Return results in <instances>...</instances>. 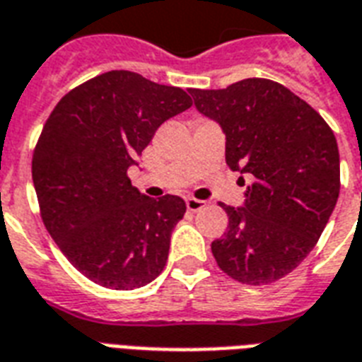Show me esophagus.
<instances>
[{"label":"esophagus","mask_w":362,"mask_h":362,"mask_svg":"<svg viewBox=\"0 0 362 362\" xmlns=\"http://www.w3.org/2000/svg\"><path fill=\"white\" fill-rule=\"evenodd\" d=\"M185 202H187V209L192 213L200 211V209H204V207H206V202L198 200V198H187Z\"/></svg>","instance_id":"obj_1"}]
</instances>
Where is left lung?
<instances>
[{"mask_svg": "<svg viewBox=\"0 0 362 362\" xmlns=\"http://www.w3.org/2000/svg\"><path fill=\"white\" fill-rule=\"evenodd\" d=\"M194 107L226 137L232 172L253 183L228 228L211 243L225 274L268 285L293 272L323 234L340 194L338 143L323 117L279 83L243 79L223 90H190Z\"/></svg>", "mask_w": 362, "mask_h": 362, "instance_id": "1", "label": "left lung"}]
</instances>
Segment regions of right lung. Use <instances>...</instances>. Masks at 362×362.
Segmentation results:
<instances>
[{
	"mask_svg": "<svg viewBox=\"0 0 362 362\" xmlns=\"http://www.w3.org/2000/svg\"><path fill=\"white\" fill-rule=\"evenodd\" d=\"M190 105L177 86L120 69L67 92L45 122L32 160L41 217L66 259L98 285L132 291L164 270L185 200L149 198L126 172L158 126Z\"/></svg>",
	"mask_w": 362,
	"mask_h": 362,
	"instance_id": "right-lung-1",
	"label": "right lung"
}]
</instances>
